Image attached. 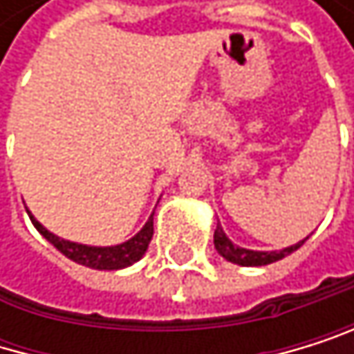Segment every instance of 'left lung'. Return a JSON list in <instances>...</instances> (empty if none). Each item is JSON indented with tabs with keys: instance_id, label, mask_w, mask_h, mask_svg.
I'll list each match as a JSON object with an SVG mask.
<instances>
[{
	"instance_id": "8db88e82",
	"label": "left lung",
	"mask_w": 354,
	"mask_h": 354,
	"mask_svg": "<svg viewBox=\"0 0 354 354\" xmlns=\"http://www.w3.org/2000/svg\"><path fill=\"white\" fill-rule=\"evenodd\" d=\"M308 240V238H306ZM306 240L289 246V248H282V250H272V252H259V250H246V248H240L231 242L221 225H216L214 229V246L216 250L225 257L227 261L231 263H238V266H246V268H252V266H268V263H274V261H280L282 257L291 254L293 250H297Z\"/></svg>"
}]
</instances>
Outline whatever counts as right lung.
Here are the masks:
<instances>
[{
    "label": "right lung",
    "mask_w": 354,
    "mask_h": 354,
    "mask_svg": "<svg viewBox=\"0 0 354 354\" xmlns=\"http://www.w3.org/2000/svg\"><path fill=\"white\" fill-rule=\"evenodd\" d=\"M29 218L39 234H42L59 252H63L67 259H72V261L86 266V268H93V270H120V268H127V266L140 261L142 254L148 248V244H151V240H153V234H155L153 216H151L148 223L142 227L140 234L133 236L131 240H127L125 244L100 248V246H84V244L61 240V238L53 236L48 229H44L42 225H39L31 214H29Z\"/></svg>",
    "instance_id": "right-lung-1"
}]
</instances>
